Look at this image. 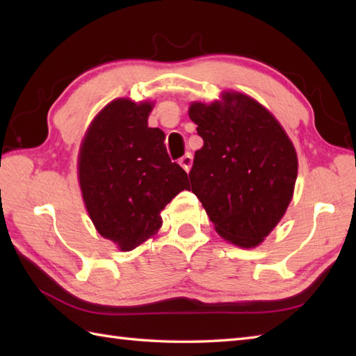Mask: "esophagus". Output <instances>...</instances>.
Instances as JSON below:
<instances>
[{
  "label": "esophagus",
  "instance_id": "esophagus-1",
  "mask_svg": "<svg viewBox=\"0 0 356 356\" xmlns=\"http://www.w3.org/2000/svg\"><path fill=\"white\" fill-rule=\"evenodd\" d=\"M179 163L188 172V171L191 170V165H193V154L191 153H186L185 156H182V157L179 159Z\"/></svg>",
  "mask_w": 356,
  "mask_h": 356
}]
</instances>
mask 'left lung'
<instances>
[{
    "label": "left lung",
    "instance_id": "left-lung-1",
    "mask_svg": "<svg viewBox=\"0 0 356 356\" xmlns=\"http://www.w3.org/2000/svg\"><path fill=\"white\" fill-rule=\"evenodd\" d=\"M190 118L203 147L190 171L191 190L216 231L231 243L254 248L275 228L291 203L297 153L275 118L246 95L223 102H194Z\"/></svg>",
    "mask_w": 356,
    "mask_h": 356
}]
</instances>
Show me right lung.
Here are the masks:
<instances>
[{
	"label": "right lung",
	"instance_id": "right-lung-1",
	"mask_svg": "<svg viewBox=\"0 0 356 356\" xmlns=\"http://www.w3.org/2000/svg\"><path fill=\"white\" fill-rule=\"evenodd\" d=\"M151 104L110 102L79 153V185L104 238L131 251L161 228V211L188 190V174L166 153L165 133L148 127Z\"/></svg>",
	"mask_w": 356,
	"mask_h": 356
}]
</instances>
